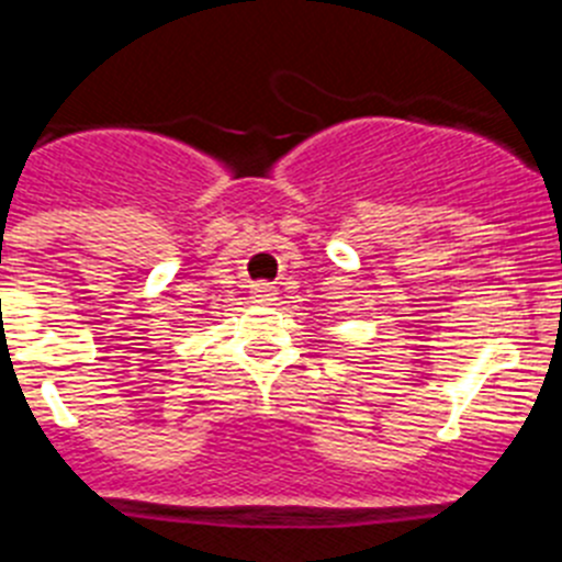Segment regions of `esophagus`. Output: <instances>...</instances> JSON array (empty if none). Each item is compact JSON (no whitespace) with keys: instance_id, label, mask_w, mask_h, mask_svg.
<instances>
[{"instance_id":"esophagus-1","label":"esophagus","mask_w":562,"mask_h":562,"mask_svg":"<svg viewBox=\"0 0 562 562\" xmlns=\"http://www.w3.org/2000/svg\"><path fill=\"white\" fill-rule=\"evenodd\" d=\"M250 292L256 304H272V301H276V286L270 284H252Z\"/></svg>"}]
</instances>
